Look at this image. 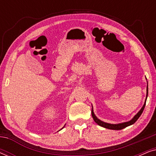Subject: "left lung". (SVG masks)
<instances>
[{
  "label": "left lung",
  "mask_w": 156,
  "mask_h": 156,
  "mask_svg": "<svg viewBox=\"0 0 156 156\" xmlns=\"http://www.w3.org/2000/svg\"><path fill=\"white\" fill-rule=\"evenodd\" d=\"M148 86H147V96H148ZM147 96H146V99H147ZM146 101H145V104H144V106H143V107L141 108V109L139 111V112H138V114H136V116L131 119V121H128V122L119 123V124H111V123H107L103 122V121L99 120V119L95 116L94 114L93 108H92V109H91V116H92V117H93L94 121L98 125H99L100 126H102L104 128H106V129H112V130H121V129H124V128H126V127L129 126H130V125L133 124V123L138 120V118H139V117L140 116V115L142 114L143 112H144L145 106H146Z\"/></svg>",
  "instance_id": "1"
}]
</instances>
